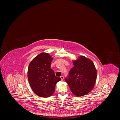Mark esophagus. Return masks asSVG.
<instances>
[{
  "label": "esophagus",
  "instance_id": "obj_1",
  "mask_svg": "<svg viewBox=\"0 0 120 120\" xmlns=\"http://www.w3.org/2000/svg\"><path fill=\"white\" fill-rule=\"evenodd\" d=\"M60 78H61L62 81L63 80H64V76H63V75H62V76H60Z\"/></svg>",
  "mask_w": 120,
  "mask_h": 120
}]
</instances>
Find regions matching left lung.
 Masks as SVG:
<instances>
[{
  "instance_id": "8db88e82",
  "label": "left lung",
  "mask_w": 120,
  "mask_h": 120,
  "mask_svg": "<svg viewBox=\"0 0 120 120\" xmlns=\"http://www.w3.org/2000/svg\"><path fill=\"white\" fill-rule=\"evenodd\" d=\"M74 67L65 79L71 92L77 96H82L93 88L97 77V71L92 61L81 56L73 61Z\"/></svg>"
}]
</instances>
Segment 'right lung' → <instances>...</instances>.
Returning <instances> with one entry per match:
<instances>
[{"label": "right lung", "instance_id": "add662e5", "mask_svg": "<svg viewBox=\"0 0 120 120\" xmlns=\"http://www.w3.org/2000/svg\"><path fill=\"white\" fill-rule=\"evenodd\" d=\"M52 58L48 53H41L31 61L29 66L28 77L34 92L42 97L52 95L56 84L61 79L55 75L50 68Z\"/></svg>", "mask_w": 120, "mask_h": 120}]
</instances>
